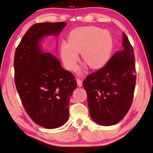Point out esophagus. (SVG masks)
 <instances>
[{
  "instance_id": "1",
  "label": "esophagus",
  "mask_w": 153,
  "mask_h": 153,
  "mask_svg": "<svg viewBox=\"0 0 153 153\" xmlns=\"http://www.w3.org/2000/svg\"><path fill=\"white\" fill-rule=\"evenodd\" d=\"M76 82H77V85H78V86H82V80L80 79H79V78H77L76 79Z\"/></svg>"
}]
</instances>
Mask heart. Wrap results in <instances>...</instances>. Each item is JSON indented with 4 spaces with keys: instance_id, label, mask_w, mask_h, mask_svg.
<instances>
[{
    "instance_id": "b5f03b06",
    "label": "heart",
    "mask_w": 153,
    "mask_h": 153,
    "mask_svg": "<svg viewBox=\"0 0 153 153\" xmlns=\"http://www.w3.org/2000/svg\"><path fill=\"white\" fill-rule=\"evenodd\" d=\"M112 48V37L108 31L96 27H85L71 32L68 43H62L60 55L65 67L70 71L76 68L78 53H82L83 60L91 68H99L108 61Z\"/></svg>"
}]
</instances>
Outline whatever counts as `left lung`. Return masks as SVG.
<instances>
[{
    "label": "left lung",
    "mask_w": 153,
    "mask_h": 153,
    "mask_svg": "<svg viewBox=\"0 0 153 153\" xmlns=\"http://www.w3.org/2000/svg\"><path fill=\"white\" fill-rule=\"evenodd\" d=\"M123 47V51L114 54L102 68L83 81L91 116L101 125H113L121 120L133 100L137 79L134 54L125 33Z\"/></svg>",
    "instance_id": "left-lung-1"
}]
</instances>
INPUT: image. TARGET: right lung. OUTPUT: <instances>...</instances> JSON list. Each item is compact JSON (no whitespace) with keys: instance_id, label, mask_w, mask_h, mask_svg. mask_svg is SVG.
<instances>
[{"instance_id":"right-lung-1","label":"right lung","mask_w":153,"mask_h":153,"mask_svg":"<svg viewBox=\"0 0 153 153\" xmlns=\"http://www.w3.org/2000/svg\"><path fill=\"white\" fill-rule=\"evenodd\" d=\"M66 25L34 24L14 53V82L22 105L34 123L47 128L60 127L67 121L70 97L77 83L53 54L42 53L39 42L46 35H58Z\"/></svg>"}]
</instances>
